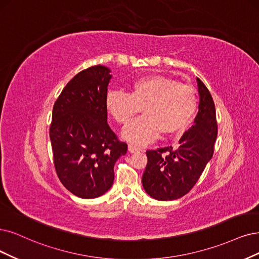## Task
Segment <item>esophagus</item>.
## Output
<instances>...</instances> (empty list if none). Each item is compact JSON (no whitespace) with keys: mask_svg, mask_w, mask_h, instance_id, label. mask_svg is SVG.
<instances>
[{"mask_svg":"<svg viewBox=\"0 0 259 259\" xmlns=\"http://www.w3.org/2000/svg\"><path fill=\"white\" fill-rule=\"evenodd\" d=\"M128 150L130 151V152H138V151H140L141 150V148H139V147H136V146H133V145H129L128 146Z\"/></svg>","mask_w":259,"mask_h":259,"instance_id":"obj_1","label":"esophagus"}]
</instances>
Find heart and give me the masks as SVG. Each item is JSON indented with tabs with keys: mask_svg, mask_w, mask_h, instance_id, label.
<instances>
[{
	"mask_svg": "<svg viewBox=\"0 0 259 259\" xmlns=\"http://www.w3.org/2000/svg\"><path fill=\"white\" fill-rule=\"evenodd\" d=\"M196 94L189 85L161 75H147L133 81L129 93L110 91L105 107L118 123H127L143 108L141 116L122 130L121 136L133 145H145L160 132L173 135L186 129L196 112Z\"/></svg>",
	"mask_w": 259,
	"mask_h": 259,
	"instance_id": "1",
	"label": "heart"
}]
</instances>
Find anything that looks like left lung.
I'll use <instances>...</instances> for the list:
<instances>
[{"mask_svg":"<svg viewBox=\"0 0 259 259\" xmlns=\"http://www.w3.org/2000/svg\"><path fill=\"white\" fill-rule=\"evenodd\" d=\"M199 103L194 124L171 146L147 150V165L142 177L146 193L158 200H174L194 187L213 155L218 136L215 107L206 85L196 78ZM166 152L168 155L163 156Z\"/></svg>","mask_w":259,"mask_h":259,"instance_id":"obj_1","label":"left lung"}]
</instances>
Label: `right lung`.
<instances>
[{
    "label": "right lung",
    "mask_w": 259,
    "mask_h": 259,
    "mask_svg": "<svg viewBox=\"0 0 259 259\" xmlns=\"http://www.w3.org/2000/svg\"><path fill=\"white\" fill-rule=\"evenodd\" d=\"M111 79L108 67H90L67 83L53 107L50 140L56 174L81 198L108 192L114 165L127 152L126 143L108 124L105 97Z\"/></svg>",
    "instance_id": "obj_1"
}]
</instances>
